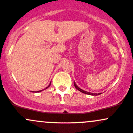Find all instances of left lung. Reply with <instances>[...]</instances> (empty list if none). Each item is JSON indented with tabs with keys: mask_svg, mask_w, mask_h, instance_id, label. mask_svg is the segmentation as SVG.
I'll list each match as a JSON object with an SVG mask.
<instances>
[{
	"mask_svg": "<svg viewBox=\"0 0 133 133\" xmlns=\"http://www.w3.org/2000/svg\"><path fill=\"white\" fill-rule=\"evenodd\" d=\"M74 86H75V87L78 90H79V91H81L82 93H83V94H88V95H100V94H92V93H90V92H88V91H84V90H82V89H81V88H79V87H77V86L76 85V83H75V82H74Z\"/></svg>",
	"mask_w": 133,
	"mask_h": 133,
	"instance_id": "1",
	"label": "left lung"
}]
</instances>
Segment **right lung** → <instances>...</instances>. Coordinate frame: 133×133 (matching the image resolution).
Returning a JSON list of instances; mask_svg holds the SVG:
<instances>
[{
  "label": "right lung",
  "mask_w": 133,
  "mask_h": 133,
  "mask_svg": "<svg viewBox=\"0 0 133 133\" xmlns=\"http://www.w3.org/2000/svg\"><path fill=\"white\" fill-rule=\"evenodd\" d=\"M50 84H49V87H46V88H48V87H50ZM42 90H39V91H36V92H39V91H42Z\"/></svg>",
  "instance_id": "add662e5"
}]
</instances>
